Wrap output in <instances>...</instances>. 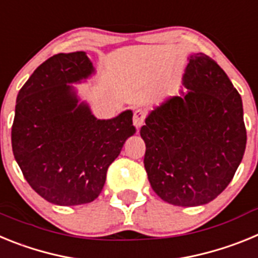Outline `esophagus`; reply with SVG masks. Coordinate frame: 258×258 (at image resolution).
Returning <instances> with one entry per match:
<instances>
[{"label":"esophagus","mask_w":258,"mask_h":258,"mask_svg":"<svg viewBox=\"0 0 258 258\" xmlns=\"http://www.w3.org/2000/svg\"><path fill=\"white\" fill-rule=\"evenodd\" d=\"M146 109L143 108H138L134 111V117H133V124L136 127H141L145 122V118H146Z\"/></svg>","instance_id":"34e87169"}]
</instances>
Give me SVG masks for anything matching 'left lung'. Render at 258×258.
I'll list each match as a JSON object with an SVG mask.
<instances>
[{
  "instance_id": "obj_1",
  "label": "left lung",
  "mask_w": 258,
  "mask_h": 258,
  "mask_svg": "<svg viewBox=\"0 0 258 258\" xmlns=\"http://www.w3.org/2000/svg\"><path fill=\"white\" fill-rule=\"evenodd\" d=\"M187 92L156 107L141 127L151 187L178 207L207 204L231 182L244 155L247 131L240 94L208 55L190 56Z\"/></svg>"
}]
</instances>
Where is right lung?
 Returning <instances> with one entry per match:
<instances>
[{"instance_id": "add662e5", "label": "right lung", "mask_w": 258, "mask_h": 258, "mask_svg": "<svg viewBox=\"0 0 258 258\" xmlns=\"http://www.w3.org/2000/svg\"><path fill=\"white\" fill-rule=\"evenodd\" d=\"M94 74L84 51L38 66L19 90L11 127L14 157L33 190L56 206H83L101 194L108 166L136 133L133 112L98 120L74 86Z\"/></svg>"}]
</instances>
